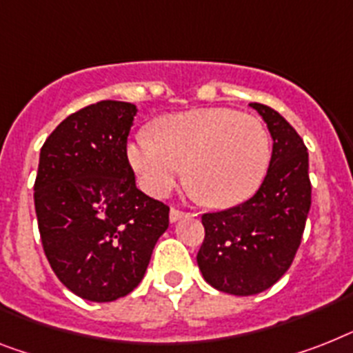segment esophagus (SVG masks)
Instances as JSON below:
<instances>
[{
    "label": "esophagus",
    "mask_w": 353,
    "mask_h": 353,
    "mask_svg": "<svg viewBox=\"0 0 353 353\" xmlns=\"http://www.w3.org/2000/svg\"><path fill=\"white\" fill-rule=\"evenodd\" d=\"M183 216H188V212L183 211H179V209H171L170 211V220L171 222H179V220H182Z\"/></svg>",
    "instance_id": "obj_1"
}]
</instances>
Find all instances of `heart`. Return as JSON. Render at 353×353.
I'll list each match as a JSON object with an SVG mask.
<instances>
[{
    "mask_svg": "<svg viewBox=\"0 0 353 353\" xmlns=\"http://www.w3.org/2000/svg\"><path fill=\"white\" fill-rule=\"evenodd\" d=\"M153 130L155 137L139 133L128 144V160L151 196H165L188 168L189 185L209 205L234 208L267 176L272 144L256 117L203 108L160 117Z\"/></svg>",
    "mask_w": 353,
    "mask_h": 353,
    "instance_id": "heart-1",
    "label": "heart"
}]
</instances>
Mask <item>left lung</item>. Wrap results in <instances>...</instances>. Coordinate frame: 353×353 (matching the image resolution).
I'll return each mask as SVG.
<instances>
[{
    "label": "left lung",
    "instance_id": "1",
    "mask_svg": "<svg viewBox=\"0 0 353 353\" xmlns=\"http://www.w3.org/2000/svg\"><path fill=\"white\" fill-rule=\"evenodd\" d=\"M250 106L274 141L269 171L247 202L202 214L205 238L196 254L203 279L234 296L263 292L287 272L312 202L307 145L298 131L272 108Z\"/></svg>",
    "mask_w": 353,
    "mask_h": 353
}]
</instances>
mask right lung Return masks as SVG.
Masks as SVG:
<instances>
[{
    "label": "right lung",
    "instance_id": "right-lung-1",
    "mask_svg": "<svg viewBox=\"0 0 353 353\" xmlns=\"http://www.w3.org/2000/svg\"><path fill=\"white\" fill-rule=\"evenodd\" d=\"M137 106L101 101L72 113L46 139L34 202L46 260L79 298H124L145 274L170 227V208L135 185L128 135Z\"/></svg>",
    "mask_w": 353,
    "mask_h": 353
}]
</instances>
